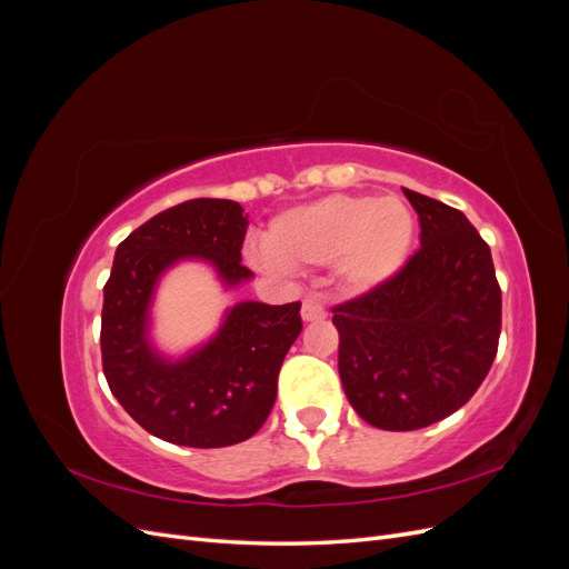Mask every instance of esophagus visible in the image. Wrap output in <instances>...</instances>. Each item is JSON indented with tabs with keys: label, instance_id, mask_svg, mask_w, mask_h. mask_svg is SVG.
I'll return each instance as SVG.
<instances>
[{
	"label": "esophagus",
	"instance_id": "obj_1",
	"mask_svg": "<svg viewBox=\"0 0 569 569\" xmlns=\"http://www.w3.org/2000/svg\"><path fill=\"white\" fill-rule=\"evenodd\" d=\"M325 316H327V311H325V306H322V301H320V299H316V297H308V299H303V306H301V318H303L306 322L322 320Z\"/></svg>",
	"mask_w": 569,
	"mask_h": 569
}]
</instances>
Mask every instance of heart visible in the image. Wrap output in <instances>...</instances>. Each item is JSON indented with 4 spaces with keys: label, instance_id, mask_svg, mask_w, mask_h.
Returning a JSON list of instances; mask_svg holds the SVG:
<instances>
[{
    "label": "heart",
    "instance_id": "obj_1",
    "mask_svg": "<svg viewBox=\"0 0 569 569\" xmlns=\"http://www.w3.org/2000/svg\"><path fill=\"white\" fill-rule=\"evenodd\" d=\"M416 234V218L396 197L332 194L280 213L263 247L280 268L335 266L353 291H368L399 270Z\"/></svg>",
    "mask_w": 569,
    "mask_h": 569
}]
</instances>
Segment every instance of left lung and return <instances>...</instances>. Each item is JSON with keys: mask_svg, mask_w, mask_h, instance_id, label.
<instances>
[{"mask_svg": "<svg viewBox=\"0 0 569 569\" xmlns=\"http://www.w3.org/2000/svg\"><path fill=\"white\" fill-rule=\"evenodd\" d=\"M403 194L420 220V249L387 282L332 308L347 399L389 432L435 425L468 403L501 337L489 244L462 211Z\"/></svg>", "mask_w": 569, "mask_h": 569, "instance_id": "1", "label": "left lung"}]
</instances>
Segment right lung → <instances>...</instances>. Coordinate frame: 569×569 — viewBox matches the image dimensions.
<instances>
[{
  "mask_svg": "<svg viewBox=\"0 0 569 569\" xmlns=\"http://www.w3.org/2000/svg\"><path fill=\"white\" fill-rule=\"evenodd\" d=\"M249 216L230 199H192L130 232L116 249L101 308V366L111 393L149 435L192 449L247 441L268 420L278 375L301 335V301H242L218 335L182 360H166L147 339L157 282L182 258H203L234 287Z\"/></svg>",
  "mask_w": 569,
  "mask_h": 569,
  "instance_id": "add662e5",
  "label": "right lung"
}]
</instances>
